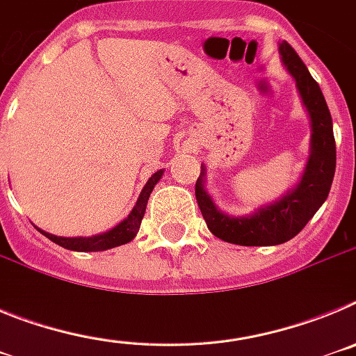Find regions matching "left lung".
Wrapping results in <instances>:
<instances>
[{
    "label": "left lung",
    "mask_w": 356,
    "mask_h": 356,
    "mask_svg": "<svg viewBox=\"0 0 356 356\" xmlns=\"http://www.w3.org/2000/svg\"><path fill=\"white\" fill-rule=\"evenodd\" d=\"M280 55L291 76L296 80L301 102L310 115L312 139L310 156L301 180L285 196L271 205H264L251 216H228L217 209L205 191V165L196 181V200L207 226L216 237L238 246H276L291 241L307 226V222L326 201L335 175V137L332 115L319 89V83L308 72L298 53L289 42H280Z\"/></svg>",
    "instance_id": "8db88e82"
}]
</instances>
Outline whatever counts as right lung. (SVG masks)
Here are the masks:
<instances>
[{"label": "right lung", "instance_id": "obj_1", "mask_svg": "<svg viewBox=\"0 0 356 356\" xmlns=\"http://www.w3.org/2000/svg\"><path fill=\"white\" fill-rule=\"evenodd\" d=\"M162 175H163V169H160V171H156L155 175L151 176L149 180H147V184L144 185L143 193H140L139 200H137V203H135L130 216H128L124 221L119 222L115 228L105 232V234L92 235V237H56V235L48 234V232H44V229L40 228L37 229H39L42 235H46L49 241H53L55 244H58V246L71 251H105V250H110V248L122 246V244L130 242L131 238L137 235V232H139L140 221H143L144 212H146V205H147V200H149L151 191H153V187L159 184Z\"/></svg>", "mask_w": 356, "mask_h": 356}]
</instances>
